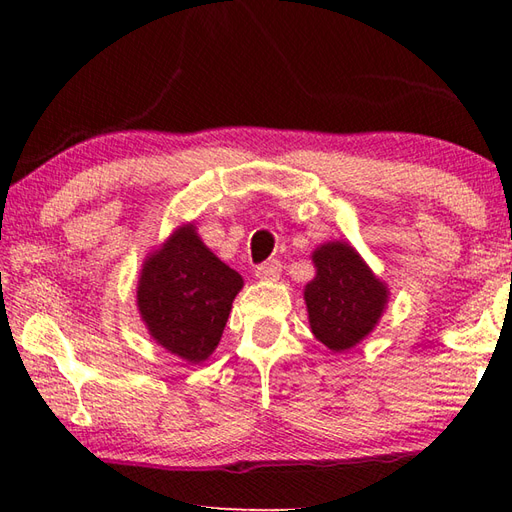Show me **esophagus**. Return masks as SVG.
Wrapping results in <instances>:
<instances>
[{"label": "esophagus", "instance_id": "obj_1", "mask_svg": "<svg viewBox=\"0 0 512 512\" xmlns=\"http://www.w3.org/2000/svg\"><path fill=\"white\" fill-rule=\"evenodd\" d=\"M279 273H281V262H277V259H268V262L259 264L255 270L257 279H262V281H277Z\"/></svg>", "mask_w": 512, "mask_h": 512}]
</instances>
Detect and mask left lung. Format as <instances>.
Segmentation results:
<instances>
[{
    "mask_svg": "<svg viewBox=\"0 0 512 512\" xmlns=\"http://www.w3.org/2000/svg\"><path fill=\"white\" fill-rule=\"evenodd\" d=\"M312 262L317 277L303 290L312 334L328 350L345 352L376 328L389 290L345 242L321 244Z\"/></svg>",
    "mask_w": 512,
    "mask_h": 512,
    "instance_id": "obj_1",
    "label": "left lung"
}]
</instances>
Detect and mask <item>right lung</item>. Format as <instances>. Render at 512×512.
I'll use <instances>...</instances> for the list:
<instances>
[{
  "label": "right lung",
  "mask_w": 512,
  "mask_h": 512,
  "mask_svg": "<svg viewBox=\"0 0 512 512\" xmlns=\"http://www.w3.org/2000/svg\"><path fill=\"white\" fill-rule=\"evenodd\" d=\"M244 279L182 224L143 264L136 303L158 345L182 361L202 363L222 339Z\"/></svg>",
  "instance_id": "right-lung-1"
}]
</instances>
